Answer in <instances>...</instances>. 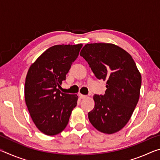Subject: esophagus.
Listing matches in <instances>:
<instances>
[{
	"instance_id": "1",
	"label": "esophagus",
	"mask_w": 160,
	"mask_h": 160,
	"mask_svg": "<svg viewBox=\"0 0 160 160\" xmlns=\"http://www.w3.org/2000/svg\"><path fill=\"white\" fill-rule=\"evenodd\" d=\"M78 95H79L80 99H85L87 97L86 95H83V94H78Z\"/></svg>"
}]
</instances>
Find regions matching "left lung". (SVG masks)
<instances>
[{
    "instance_id": "1",
    "label": "left lung",
    "mask_w": 160,
    "mask_h": 160,
    "mask_svg": "<svg viewBox=\"0 0 160 160\" xmlns=\"http://www.w3.org/2000/svg\"><path fill=\"white\" fill-rule=\"evenodd\" d=\"M80 55L90 65L97 79L107 80L104 95L94 94L90 123L99 131L113 134L131 118L140 97L141 75L132 56L109 43L88 44Z\"/></svg>"
}]
</instances>
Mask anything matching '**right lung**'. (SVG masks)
Listing matches in <instances>:
<instances>
[{
	"mask_svg": "<svg viewBox=\"0 0 160 160\" xmlns=\"http://www.w3.org/2000/svg\"><path fill=\"white\" fill-rule=\"evenodd\" d=\"M82 47V44L53 46L38 57L28 70L25 103L35 126L45 135H55L63 131L76 107L77 94L63 93L58 88L66 80Z\"/></svg>",
	"mask_w": 160,
	"mask_h": 160,
	"instance_id": "obj_1",
	"label": "right lung"
}]
</instances>
